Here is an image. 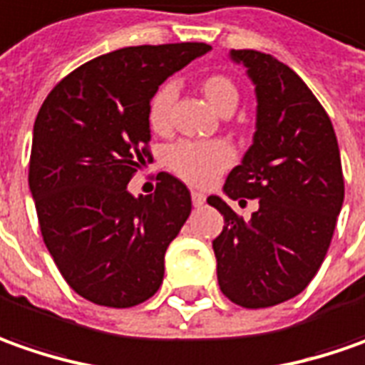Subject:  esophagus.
<instances>
[{
	"label": "esophagus",
	"instance_id": "1",
	"mask_svg": "<svg viewBox=\"0 0 365 365\" xmlns=\"http://www.w3.org/2000/svg\"><path fill=\"white\" fill-rule=\"evenodd\" d=\"M192 202H194L195 207H202L206 204V195L202 192H192Z\"/></svg>",
	"mask_w": 365,
	"mask_h": 365
}]
</instances>
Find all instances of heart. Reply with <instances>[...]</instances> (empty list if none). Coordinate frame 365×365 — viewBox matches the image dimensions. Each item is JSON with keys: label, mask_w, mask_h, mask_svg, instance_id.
Returning a JSON list of instances; mask_svg holds the SVG:
<instances>
[{"label": "heart", "mask_w": 365, "mask_h": 365, "mask_svg": "<svg viewBox=\"0 0 365 365\" xmlns=\"http://www.w3.org/2000/svg\"><path fill=\"white\" fill-rule=\"evenodd\" d=\"M200 93L207 105L220 115H230L238 105V88L230 78L214 74L200 82ZM175 86L163 84L151 96L147 107V125L155 135H165L171 129V107L175 103ZM232 147L224 141H182L168 153L170 170L190 185L204 187L214 182L232 163Z\"/></svg>", "instance_id": "b5f03b06"}]
</instances>
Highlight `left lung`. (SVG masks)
<instances>
[{
	"mask_svg": "<svg viewBox=\"0 0 365 365\" xmlns=\"http://www.w3.org/2000/svg\"><path fill=\"white\" fill-rule=\"evenodd\" d=\"M257 96V125L222 187L207 204L224 216L212 240L220 291L240 307H272L317 274L344 206L337 137L325 108L289 66L257 50H230ZM259 200L250 221L228 199Z\"/></svg>",
	"mask_w": 365,
	"mask_h": 365,
	"instance_id": "1",
	"label": "left lung"
}]
</instances>
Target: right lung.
Wrapping results in <instances>:
<instances>
[{
  "instance_id": "1",
  "label": "right lung",
  "mask_w": 365,
  "mask_h": 365,
  "mask_svg": "<svg viewBox=\"0 0 365 365\" xmlns=\"http://www.w3.org/2000/svg\"><path fill=\"white\" fill-rule=\"evenodd\" d=\"M210 50L182 42L103 54L56 84L36 117L30 192L40 230L66 283L96 305L133 307L163 283L192 195L170 173L151 195L137 197L127 183L151 159V96Z\"/></svg>"
}]
</instances>
